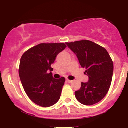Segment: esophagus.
I'll return each instance as SVG.
<instances>
[{
  "instance_id": "esophagus-1",
  "label": "esophagus",
  "mask_w": 128,
  "mask_h": 128,
  "mask_svg": "<svg viewBox=\"0 0 128 128\" xmlns=\"http://www.w3.org/2000/svg\"><path fill=\"white\" fill-rule=\"evenodd\" d=\"M66 82H68V83H70V82H72V80H69V79H66Z\"/></svg>"
}]
</instances>
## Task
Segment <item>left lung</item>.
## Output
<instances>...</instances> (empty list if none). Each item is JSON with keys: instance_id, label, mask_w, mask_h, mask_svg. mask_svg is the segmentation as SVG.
<instances>
[{"instance_id": "left-lung-1", "label": "left lung", "mask_w": 128, "mask_h": 128, "mask_svg": "<svg viewBox=\"0 0 128 128\" xmlns=\"http://www.w3.org/2000/svg\"><path fill=\"white\" fill-rule=\"evenodd\" d=\"M77 56L88 81L81 82L80 89L74 92L76 99L85 105L100 101L109 90L113 73V62L106 50L89 40L66 42Z\"/></svg>"}]
</instances>
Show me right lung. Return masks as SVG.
<instances>
[{"label": "right lung", "mask_w": 128, "mask_h": 128, "mask_svg": "<svg viewBox=\"0 0 128 128\" xmlns=\"http://www.w3.org/2000/svg\"><path fill=\"white\" fill-rule=\"evenodd\" d=\"M66 48L64 43H41L22 56L18 69L22 84L29 99L39 106L49 107L59 100L65 78H54L50 66Z\"/></svg>", "instance_id": "1"}]
</instances>
